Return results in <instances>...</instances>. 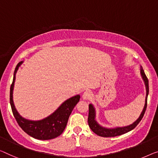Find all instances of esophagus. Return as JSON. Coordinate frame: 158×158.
I'll return each mask as SVG.
<instances>
[{
	"mask_svg": "<svg viewBox=\"0 0 158 158\" xmlns=\"http://www.w3.org/2000/svg\"><path fill=\"white\" fill-rule=\"evenodd\" d=\"M91 97V92L90 91H84L83 95H82V98L84 100H88Z\"/></svg>",
	"mask_w": 158,
	"mask_h": 158,
	"instance_id": "esophagus-1",
	"label": "esophagus"
}]
</instances>
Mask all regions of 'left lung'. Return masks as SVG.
I'll return each mask as SVG.
<instances>
[{"label":"left lung","mask_w":158,"mask_h":158,"mask_svg":"<svg viewBox=\"0 0 158 158\" xmlns=\"http://www.w3.org/2000/svg\"><path fill=\"white\" fill-rule=\"evenodd\" d=\"M140 74L142 76V78L143 81L145 82V85L146 87V98H145V103L144 109H143L142 113H141L140 116L139 118L134 122L133 124L130 125V126H125V127H118V128H106L104 127L101 126L95 120L96 113L95 109L93 106L92 104H89V117H88V123L89 126L90 127L94 133L96 135L102 136V137H115V136L123 135L124 133H128V132L131 131L135 128L138 126V124L140 123V121L142 120L143 116H144L145 110H146L147 108V101H148V93H149V84H148V79L147 78L146 75H145L144 70L143 69L142 67H140Z\"/></svg>","instance_id":"obj_1"}]
</instances>
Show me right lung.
<instances>
[{"label":"right lung","mask_w":158,"mask_h":158,"mask_svg":"<svg viewBox=\"0 0 158 158\" xmlns=\"http://www.w3.org/2000/svg\"><path fill=\"white\" fill-rule=\"evenodd\" d=\"M22 63L23 62H19L16 66L14 71L13 83L10 86V103L13 116L20 128L32 138L45 140L58 137L65 129L72 110L79 102L80 96H74L65 101L52 114L40 121H30L24 118L18 114L13 100V91L15 74Z\"/></svg>","instance_id":"add662e5"}]
</instances>
